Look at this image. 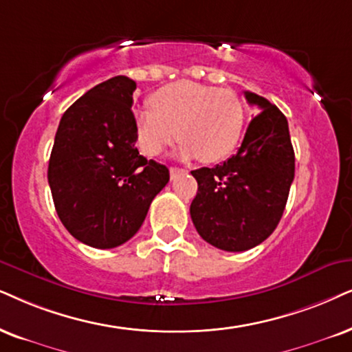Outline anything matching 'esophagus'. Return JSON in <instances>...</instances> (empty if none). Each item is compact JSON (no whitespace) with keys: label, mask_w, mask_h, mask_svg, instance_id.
<instances>
[{"label":"esophagus","mask_w":352,"mask_h":352,"mask_svg":"<svg viewBox=\"0 0 352 352\" xmlns=\"http://www.w3.org/2000/svg\"><path fill=\"white\" fill-rule=\"evenodd\" d=\"M182 173H185L184 168H179V167H170V179H177V177L182 175Z\"/></svg>","instance_id":"obj_1"}]
</instances>
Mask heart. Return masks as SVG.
Here are the masks:
<instances>
[{"mask_svg":"<svg viewBox=\"0 0 352 352\" xmlns=\"http://www.w3.org/2000/svg\"><path fill=\"white\" fill-rule=\"evenodd\" d=\"M151 107L133 113L138 148L149 157L179 136L182 159L224 161L237 148L245 124V107L234 91L193 81L161 87L151 97Z\"/></svg>","mask_w":352,"mask_h":352,"instance_id":"1","label":"heart"}]
</instances>
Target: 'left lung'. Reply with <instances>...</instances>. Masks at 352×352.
I'll list each match as a JSON object with an SVG mask.
<instances>
[{"label": "left lung", "mask_w": 352, "mask_h": 352, "mask_svg": "<svg viewBox=\"0 0 352 352\" xmlns=\"http://www.w3.org/2000/svg\"><path fill=\"white\" fill-rule=\"evenodd\" d=\"M245 99L260 113L242 144L224 164L191 172L198 193L190 214L198 234L226 252H245L273 234L294 180L296 157L281 110L253 92Z\"/></svg>", "instance_id": "left-lung-1"}]
</instances>
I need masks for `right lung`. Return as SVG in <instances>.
Returning <instances> with one entry per match:
<instances>
[{"instance_id": "obj_1", "label": "right lung", "mask_w": 352, "mask_h": 352, "mask_svg": "<svg viewBox=\"0 0 352 352\" xmlns=\"http://www.w3.org/2000/svg\"><path fill=\"white\" fill-rule=\"evenodd\" d=\"M136 82L115 76L74 102L58 124L48 162L56 214L66 230L94 248L130 240L146 219L168 168L136 148Z\"/></svg>"}]
</instances>
